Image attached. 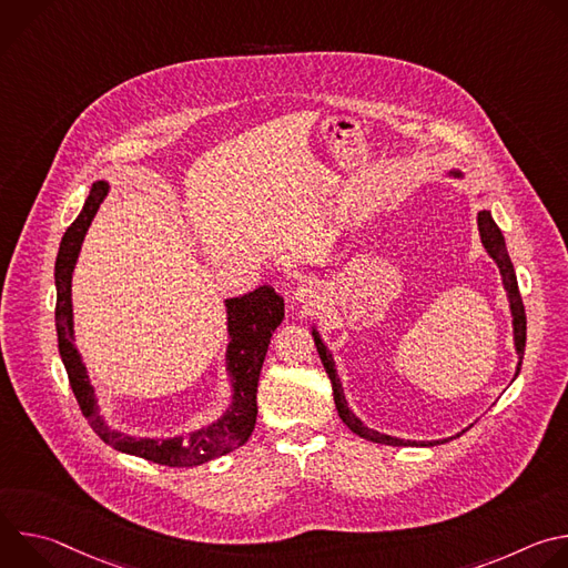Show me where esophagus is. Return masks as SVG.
Returning <instances> with one entry per match:
<instances>
[{"instance_id": "esophagus-1", "label": "esophagus", "mask_w": 568, "mask_h": 568, "mask_svg": "<svg viewBox=\"0 0 568 568\" xmlns=\"http://www.w3.org/2000/svg\"><path fill=\"white\" fill-rule=\"evenodd\" d=\"M294 296L303 303H314L321 298V283L318 281H303L296 290Z\"/></svg>"}]
</instances>
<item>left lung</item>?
Wrapping results in <instances>:
<instances>
[{
    "label": "left lung",
    "instance_id": "1",
    "mask_svg": "<svg viewBox=\"0 0 568 568\" xmlns=\"http://www.w3.org/2000/svg\"><path fill=\"white\" fill-rule=\"evenodd\" d=\"M454 178H460V173H452ZM478 233H480V242L483 247L488 250V254L493 256V261L499 265V272H501V278H504V287L508 292V301H510V310H513V328H515V348H517V355H519V364H517V373L521 371V362H524V351H526V310H524V301H521V294H519V285H517V276H515V267L510 263V256H508V250H506V240L501 235V229L495 224L493 215L488 211H480L478 213ZM312 337H314V344H316V351H318V357L323 362V368H326L331 382H333V393H335V404H337V412H339V418L344 420V425L355 432L357 436L371 440V443H382V445H393V447H434V445H440L445 440H427V443H420V440H402V438H393V436H386V434H379L375 429H368L364 427V423L348 409V402L344 397V388H342V382L337 377V371H335V362H333V355L331 351L326 348V344L321 342L318 333L312 331ZM460 436V434H458Z\"/></svg>",
    "mask_w": 568,
    "mask_h": 568
}]
</instances>
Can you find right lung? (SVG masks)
Masks as SVG:
<instances>
[{
  "mask_svg": "<svg viewBox=\"0 0 568 568\" xmlns=\"http://www.w3.org/2000/svg\"><path fill=\"white\" fill-rule=\"evenodd\" d=\"M108 195V184L97 182L92 193L80 211V215L64 231L60 252L55 258V331H58V351L67 368L71 390L78 399V407L83 412L90 427L97 436L110 447L159 463L169 467H193L209 463L217 456H224L240 445H245L256 427L258 416V377L267 355L272 333L281 326L285 303L267 285L237 298H226V318H229V346H226V371L233 382V397L226 414L197 432L186 436L154 440V438H134L121 432L110 429L99 416L94 388L85 364L73 346V312H71V272L75 267L80 245L85 233Z\"/></svg>",
  "mask_w": 568,
  "mask_h": 568,
  "instance_id": "1",
  "label": "right lung"
}]
</instances>
